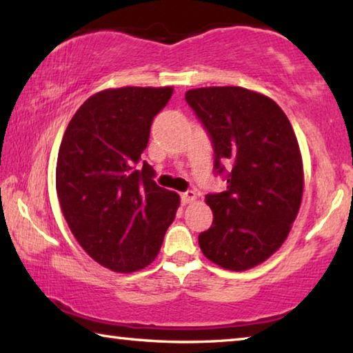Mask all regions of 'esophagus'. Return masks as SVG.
Returning <instances> with one entry per match:
<instances>
[{"label": "esophagus", "mask_w": 353, "mask_h": 353, "mask_svg": "<svg viewBox=\"0 0 353 353\" xmlns=\"http://www.w3.org/2000/svg\"><path fill=\"white\" fill-rule=\"evenodd\" d=\"M181 199L183 204H190V202H193L196 199V191L194 190H187L185 193L181 194Z\"/></svg>", "instance_id": "34e87169"}]
</instances>
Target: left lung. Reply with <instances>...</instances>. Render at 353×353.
<instances>
[{
  "instance_id": "left-lung-1",
  "label": "left lung",
  "mask_w": 353,
  "mask_h": 353,
  "mask_svg": "<svg viewBox=\"0 0 353 353\" xmlns=\"http://www.w3.org/2000/svg\"><path fill=\"white\" fill-rule=\"evenodd\" d=\"M185 99L212 140L214 174L227 181L223 193L205 196L213 223L199 234L201 250L221 268L246 271L282 246L301 207L294 130L272 99L248 88H194Z\"/></svg>"
}]
</instances>
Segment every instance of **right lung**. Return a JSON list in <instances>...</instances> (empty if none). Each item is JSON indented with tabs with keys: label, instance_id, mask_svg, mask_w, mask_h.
I'll use <instances>...</instances> for the list:
<instances>
[{
	"label": "right lung",
	"instance_id": "1",
	"mask_svg": "<svg viewBox=\"0 0 353 353\" xmlns=\"http://www.w3.org/2000/svg\"><path fill=\"white\" fill-rule=\"evenodd\" d=\"M171 87L99 92L71 118L57 155L56 190L70 230L94 261L132 272L157 256L181 198L140 166L154 117Z\"/></svg>",
	"mask_w": 353,
	"mask_h": 353
}]
</instances>
